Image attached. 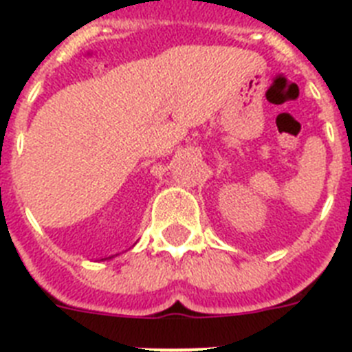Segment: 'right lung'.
Wrapping results in <instances>:
<instances>
[{
  "instance_id": "obj_1",
  "label": "right lung",
  "mask_w": 352,
  "mask_h": 352,
  "mask_svg": "<svg viewBox=\"0 0 352 352\" xmlns=\"http://www.w3.org/2000/svg\"><path fill=\"white\" fill-rule=\"evenodd\" d=\"M109 259H111V257H109Z\"/></svg>"
}]
</instances>
